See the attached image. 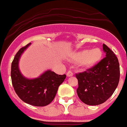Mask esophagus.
<instances>
[{
	"mask_svg": "<svg viewBox=\"0 0 127 127\" xmlns=\"http://www.w3.org/2000/svg\"><path fill=\"white\" fill-rule=\"evenodd\" d=\"M73 75V73L71 71H67V77H72Z\"/></svg>",
	"mask_w": 127,
	"mask_h": 127,
	"instance_id": "esophagus-1",
	"label": "esophagus"
}]
</instances>
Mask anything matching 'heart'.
Listing matches in <instances>:
<instances>
[{
  "label": "heart",
  "mask_w": 127,
  "mask_h": 127,
  "mask_svg": "<svg viewBox=\"0 0 127 127\" xmlns=\"http://www.w3.org/2000/svg\"><path fill=\"white\" fill-rule=\"evenodd\" d=\"M102 52L99 48H94L92 50H85L79 52L74 55V58L78 62H82L83 64L88 67L94 66L100 61Z\"/></svg>",
  "instance_id": "1"
}]
</instances>
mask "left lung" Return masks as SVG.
<instances>
[{"label":"left lung","mask_w":127,"mask_h":127,"mask_svg":"<svg viewBox=\"0 0 127 127\" xmlns=\"http://www.w3.org/2000/svg\"><path fill=\"white\" fill-rule=\"evenodd\" d=\"M105 57L86 71L76 74L77 89L80 100L85 104H103L113 94L118 86L120 69L118 59L109 48L103 44Z\"/></svg>","instance_id":"obj_1"}]
</instances>
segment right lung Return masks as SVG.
<instances>
[{"instance_id":"1","label":"right lung","mask_w":127,"mask_h":127,"mask_svg":"<svg viewBox=\"0 0 127 127\" xmlns=\"http://www.w3.org/2000/svg\"><path fill=\"white\" fill-rule=\"evenodd\" d=\"M31 44L20 48L14 57L11 65L12 83L14 91L22 101L34 106L42 107L52 102L59 86L64 81L66 75H58L48 70L35 79L25 78L21 73L18 64L22 53Z\"/></svg>"}]
</instances>
